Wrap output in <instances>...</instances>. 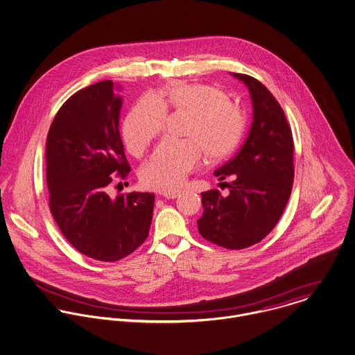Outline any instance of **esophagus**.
I'll use <instances>...</instances> for the list:
<instances>
[{
    "mask_svg": "<svg viewBox=\"0 0 355 355\" xmlns=\"http://www.w3.org/2000/svg\"><path fill=\"white\" fill-rule=\"evenodd\" d=\"M179 193H180L179 190L178 191H168V193H162V196L166 198V199H175L176 196H179Z\"/></svg>",
    "mask_w": 355,
    "mask_h": 355,
    "instance_id": "1",
    "label": "esophagus"
}]
</instances>
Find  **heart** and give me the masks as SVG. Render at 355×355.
I'll return each instance as SVG.
<instances>
[{"label": "heart", "mask_w": 355, "mask_h": 355, "mask_svg": "<svg viewBox=\"0 0 355 355\" xmlns=\"http://www.w3.org/2000/svg\"><path fill=\"white\" fill-rule=\"evenodd\" d=\"M166 107L190 111L186 125L189 138H165L141 168L144 186L159 191L179 189L187 175L206 157L221 159L239 144L245 116L240 105L217 87L196 83H175L157 95H144L131 107L123 139L130 153L141 156L166 123Z\"/></svg>", "instance_id": "obj_1"}]
</instances>
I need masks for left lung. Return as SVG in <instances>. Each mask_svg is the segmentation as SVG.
Masks as SVG:
<instances>
[{
    "mask_svg": "<svg viewBox=\"0 0 355 355\" xmlns=\"http://www.w3.org/2000/svg\"><path fill=\"white\" fill-rule=\"evenodd\" d=\"M243 81L252 101V125L239 153L214 175L229 193H202L200 236L227 250H243L263 240L279 221L291 198L293 135L277 98L257 78L232 73ZM223 184V183H220Z\"/></svg>",
    "mask_w": 355,
    "mask_h": 355,
    "instance_id": "obj_1",
    "label": "left lung"
}]
</instances>
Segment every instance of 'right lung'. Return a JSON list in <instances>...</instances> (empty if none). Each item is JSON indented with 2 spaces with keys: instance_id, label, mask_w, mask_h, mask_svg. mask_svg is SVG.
<instances>
[{
  "instance_id": "obj_1",
  "label": "right lung",
  "mask_w": 355,
  "mask_h": 355,
  "mask_svg": "<svg viewBox=\"0 0 355 355\" xmlns=\"http://www.w3.org/2000/svg\"><path fill=\"white\" fill-rule=\"evenodd\" d=\"M115 88L105 80L69 97L46 145L51 214L78 252L101 261L125 258L146 240L155 206L153 193H107L114 173L125 179L130 172Z\"/></svg>"
}]
</instances>
